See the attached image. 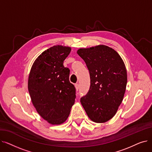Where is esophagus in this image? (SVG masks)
<instances>
[{"instance_id": "obj_1", "label": "esophagus", "mask_w": 152, "mask_h": 152, "mask_svg": "<svg viewBox=\"0 0 152 152\" xmlns=\"http://www.w3.org/2000/svg\"><path fill=\"white\" fill-rule=\"evenodd\" d=\"M75 88H76V91H77L79 90V84H76L75 85Z\"/></svg>"}]
</instances>
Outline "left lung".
Here are the masks:
<instances>
[{"label": "left lung", "mask_w": 152, "mask_h": 152, "mask_svg": "<svg viewBox=\"0 0 152 152\" xmlns=\"http://www.w3.org/2000/svg\"><path fill=\"white\" fill-rule=\"evenodd\" d=\"M77 53L89 69L91 86L81 103L90 119L105 123L117 112L127 84L124 63L116 51L105 45L83 48Z\"/></svg>", "instance_id": "1"}]
</instances>
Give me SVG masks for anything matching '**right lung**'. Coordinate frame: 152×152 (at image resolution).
Segmentation results:
<instances>
[{
    "instance_id": "add662e5",
    "label": "right lung",
    "mask_w": 152,
    "mask_h": 152,
    "mask_svg": "<svg viewBox=\"0 0 152 152\" xmlns=\"http://www.w3.org/2000/svg\"><path fill=\"white\" fill-rule=\"evenodd\" d=\"M71 47L54 45L43 52L31 68L28 87L37 113L48 123L58 125L68 118L76 98V89L69 80V69L63 61Z\"/></svg>"
}]
</instances>
